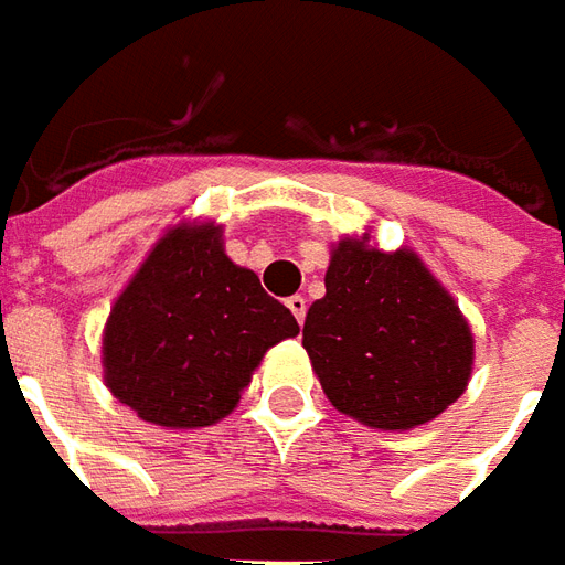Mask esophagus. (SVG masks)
<instances>
[{
  "mask_svg": "<svg viewBox=\"0 0 565 565\" xmlns=\"http://www.w3.org/2000/svg\"><path fill=\"white\" fill-rule=\"evenodd\" d=\"M286 307L291 312H295V319H298V322H303V319H307V300L300 298V295H295V298H288Z\"/></svg>",
  "mask_w": 565,
  "mask_h": 565,
  "instance_id": "esophagus-1",
  "label": "esophagus"
}]
</instances>
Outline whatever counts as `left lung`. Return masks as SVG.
Masks as SVG:
<instances>
[{
  "label": "left lung",
  "mask_w": 565,
  "mask_h": 565,
  "mask_svg": "<svg viewBox=\"0 0 565 565\" xmlns=\"http://www.w3.org/2000/svg\"><path fill=\"white\" fill-rule=\"evenodd\" d=\"M303 349L340 413L397 434L446 413L467 391L476 358L472 328L448 288L413 249L385 253L370 234L333 243Z\"/></svg>",
  "instance_id": "left-lung-1"
}]
</instances>
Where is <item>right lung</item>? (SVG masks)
<instances>
[{
  "mask_svg": "<svg viewBox=\"0 0 565 565\" xmlns=\"http://www.w3.org/2000/svg\"><path fill=\"white\" fill-rule=\"evenodd\" d=\"M295 316L234 265L216 222H180L119 291L102 333L105 385L138 418L171 430L222 422Z\"/></svg>",
  "mask_w": 565,
  "mask_h": 565,
  "instance_id": "obj_1",
  "label": "right lung"
}]
</instances>
